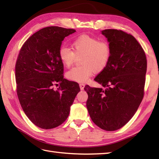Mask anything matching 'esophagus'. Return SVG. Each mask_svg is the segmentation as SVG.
I'll return each instance as SVG.
<instances>
[{
    "mask_svg": "<svg viewBox=\"0 0 159 159\" xmlns=\"http://www.w3.org/2000/svg\"><path fill=\"white\" fill-rule=\"evenodd\" d=\"M85 84H83V83H80L79 85V87L80 88V90H83L84 89V87H85Z\"/></svg>",
    "mask_w": 159,
    "mask_h": 159,
    "instance_id": "esophagus-1",
    "label": "esophagus"
}]
</instances>
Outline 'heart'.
I'll return each instance as SVG.
<instances>
[{
	"label": "heart",
	"mask_w": 159,
	"mask_h": 159,
	"mask_svg": "<svg viewBox=\"0 0 159 159\" xmlns=\"http://www.w3.org/2000/svg\"><path fill=\"white\" fill-rule=\"evenodd\" d=\"M72 46L73 51L66 46H61L58 52L60 61L67 67L73 63L76 55H83V66L74 67L66 73L67 78L70 80L85 83L92 75L93 69L102 70L109 63L111 48L105 40L83 35L74 39Z\"/></svg>",
	"instance_id": "obj_1"
}]
</instances>
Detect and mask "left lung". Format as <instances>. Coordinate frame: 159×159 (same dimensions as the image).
Here are the masks:
<instances>
[{
  "label": "left lung",
  "mask_w": 159,
  "mask_h": 159,
  "mask_svg": "<svg viewBox=\"0 0 159 159\" xmlns=\"http://www.w3.org/2000/svg\"><path fill=\"white\" fill-rule=\"evenodd\" d=\"M102 34L109 43L111 57L94 80L106 89L86 85L84 89L91 119L102 129L113 131L130 121L142 101L147 60L133 35L116 29H105Z\"/></svg>",
  "instance_id": "obj_1"
}]
</instances>
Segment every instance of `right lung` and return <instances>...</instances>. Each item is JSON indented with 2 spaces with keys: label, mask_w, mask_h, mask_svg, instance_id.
<instances>
[{
  "label": "right lung",
  "mask_w": 159,
  "mask_h": 159,
  "mask_svg": "<svg viewBox=\"0 0 159 159\" xmlns=\"http://www.w3.org/2000/svg\"><path fill=\"white\" fill-rule=\"evenodd\" d=\"M76 31L48 26L35 33L20 49L16 64L17 94L29 119L43 129L59 126L69 116L80 92L79 84L63 78L59 50L66 37ZM59 82L60 86L54 90Z\"/></svg>",
  "instance_id": "1"
}]
</instances>
